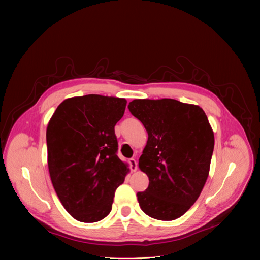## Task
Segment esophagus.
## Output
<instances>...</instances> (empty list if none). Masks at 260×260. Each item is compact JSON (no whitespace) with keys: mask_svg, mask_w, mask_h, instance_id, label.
Here are the masks:
<instances>
[{"mask_svg":"<svg viewBox=\"0 0 260 260\" xmlns=\"http://www.w3.org/2000/svg\"><path fill=\"white\" fill-rule=\"evenodd\" d=\"M128 165H129V169L132 172L137 171V161H136L134 158H131L128 160Z\"/></svg>","mask_w":260,"mask_h":260,"instance_id":"esophagus-1","label":"esophagus"}]
</instances>
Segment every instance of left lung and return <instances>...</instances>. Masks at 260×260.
Listing matches in <instances>:
<instances>
[{"label":"left lung","instance_id":"left-lung-1","mask_svg":"<svg viewBox=\"0 0 260 260\" xmlns=\"http://www.w3.org/2000/svg\"><path fill=\"white\" fill-rule=\"evenodd\" d=\"M127 107L148 134L139 168L149 183L137 193L140 208L158 220L177 219L208 179L215 142L208 117L198 105L175 99H137Z\"/></svg>","mask_w":260,"mask_h":260}]
</instances>
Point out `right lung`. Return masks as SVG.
I'll return each instance as SVG.
<instances>
[{"mask_svg": "<svg viewBox=\"0 0 260 260\" xmlns=\"http://www.w3.org/2000/svg\"><path fill=\"white\" fill-rule=\"evenodd\" d=\"M126 100L86 94L64 100L46 131L50 179L64 209L81 222H97L112 211L127 166L117 156L116 123Z\"/></svg>", "mask_w": 260, "mask_h": 260, "instance_id": "obj_1", "label": "right lung"}]
</instances>
